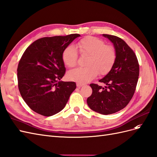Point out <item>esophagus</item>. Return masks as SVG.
<instances>
[{"label":"esophagus","instance_id":"34e87169","mask_svg":"<svg viewBox=\"0 0 157 157\" xmlns=\"http://www.w3.org/2000/svg\"><path fill=\"white\" fill-rule=\"evenodd\" d=\"M76 85H77V87H78L79 88V87H81L83 86L84 84L81 83H76Z\"/></svg>","mask_w":157,"mask_h":157}]
</instances>
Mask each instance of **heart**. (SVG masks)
<instances>
[{
	"label": "heart",
	"instance_id": "heart-1",
	"mask_svg": "<svg viewBox=\"0 0 157 157\" xmlns=\"http://www.w3.org/2000/svg\"><path fill=\"white\" fill-rule=\"evenodd\" d=\"M75 47L80 53L87 55L85 67H78L67 73V78L78 83L90 82L95 78L98 73L105 75L113 67L116 59L115 48L105 45L102 40L87 36L77 43ZM78 54L75 48L73 46H67L62 53V60L66 66L72 67L77 62Z\"/></svg>",
	"mask_w": 157,
	"mask_h": 157
}]
</instances>
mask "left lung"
Returning <instances> with one entry per match:
<instances>
[{
    "instance_id": "obj_1",
    "label": "left lung",
    "mask_w": 157,
    "mask_h": 157,
    "mask_svg": "<svg viewBox=\"0 0 157 157\" xmlns=\"http://www.w3.org/2000/svg\"><path fill=\"white\" fill-rule=\"evenodd\" d=\"M113 43L116 59L113 67L99 82L103 87L91 83L92 94L87 103L91 109L103 115L116 113L125 107L135 91L139 75V66L134 52L123 40L109 34H102Z\"/></svg>"
}]
</instances>
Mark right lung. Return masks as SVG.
<instances>
[{"label":"right lung","mask_w":157,"mask_h":157,"mask_svg":"<svg viewBox=\"0 0 157 157\" xmlns=\"http://www.w3.org/2000/svg\"><path fill=\"white\" fill-rule=\"evenodd\" d=\"M80 35L44 37L27 48L17 69L20 93L32 110L46 117L65 107L76 88L73 82H62L66 72L62 60L65 48Z\"/></svg>","instance_id":"obj_1"}]
</instances>
